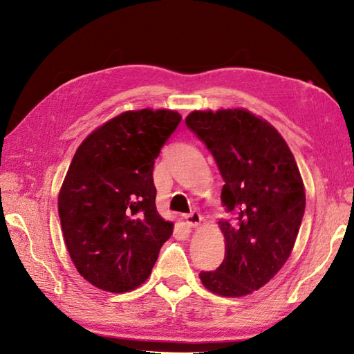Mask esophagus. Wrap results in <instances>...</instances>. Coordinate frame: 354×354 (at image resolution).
Segmentation results:
<instances>
[{"label":"esophagus","instance_id":"esophagus-1","mask_svg":"<svg viewBox=\"0 0 354 354\" xmlns=\"http://www.w3.org/2000/svg\"><path fill=\"white\" fill-rule=\"evenodd\" d=\"M201 221H202V216L198 212H192V213H189V214L185 216V222L189 223V227H192V228L198 227V225L201 223Z\"/></svg>","mask_w":354,"mask_h":354}]
</instances>
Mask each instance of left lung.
I'll list each match as a JSON object with an SVG mask.
<instances>
[{
    "label": "left lung",
    "instance_id": "left-lung-1",
    "mask_svg": "<svg viewBox=\"0 0 354 354\" xmlns=\"http://www.w3.org/2000/svg\"><path fill=\"white\" fill-rule=\"evenodd\" d=\"M185 124L212 152L225 181L221 219L225 259L202 270L222 297L265 286L289 259L304 216L306 193L290 149L275 127L245 109L193 111Z\"/></svg>",
    "mask_w": 354,
    "mask_h": 354
}]
</instances>
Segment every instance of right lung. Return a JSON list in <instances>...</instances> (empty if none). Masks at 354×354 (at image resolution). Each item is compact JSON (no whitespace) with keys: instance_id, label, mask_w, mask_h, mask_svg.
I'll list each match as a JSON object with an SVG mask.
<instances>
[{"instance_id":"1","label":"right lung","mask_w":354,"mask_h":354,"mask_svg":"<svg viewBox=\"0 0 354 354\" xmlns=\"http://www.w3.org/2000/svg\"><path fill=\"white\" fill-rule=\"evenodd\" d=\"M181 123L167 109L127 111L79 146L59 193L66 250L95 288L129 292L147 280L173 223L158 214L153 164Z\"/></svg>"}]
</instances>
